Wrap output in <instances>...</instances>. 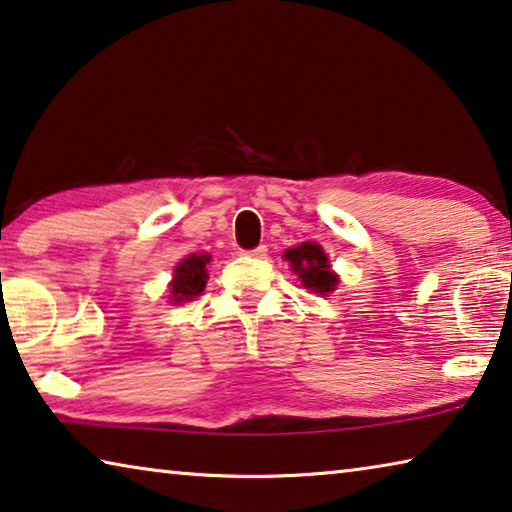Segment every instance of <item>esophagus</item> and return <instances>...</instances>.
Here are the masks:
<instances>
[{
    "instance_id": "34e87169",
    "label": "esophagus",
    "mask_w": 512,
    "mask_h": 512,
    "mask_svg": "<svg viewBox=\"0 0 512 512\" xmlns=\"http://www.w3.org/2000/svg\"><path fill=\"white\" fill-rule=\"evenodd\" d=\"M266 253H268V248L262 244V246H257V248H253V250H250V257H257V259H264L266 257Z\"/></svg>"
}]
</instances>
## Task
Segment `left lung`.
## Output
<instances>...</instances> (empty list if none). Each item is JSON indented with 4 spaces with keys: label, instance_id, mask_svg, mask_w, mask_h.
<instances>
[{
    "label": "left lung",
    "instance_id": "obj_1",
    "mask_svg": "<svg viewBox=\"0 0 512 512\" xmlns=\"http://www.w3.org/2000/svg\"><path fill=\"white\" fill-rule=\"evenodd\" d=\"M284 259L289 262L291 271L298 275L302 287L309 289L311 293L327 296V293H332L336 289V284H339V275H336L332 271V266H329L325 250L314 244V241H302L300 246L287 248Z\"/></svg>",
    "mask_w": 512,
    "mask_h": 512
}]
</instances>
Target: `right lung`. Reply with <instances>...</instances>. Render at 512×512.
<instances>
[{"mask_svg":"<svg viewBox=\"0 0 512 512\" xmlns=\"http://www.w3.org/2000/svg\"><path fill=\"white\" fill-rule=\"evenodd\" d=\"M210 255H189L173 271V280L169 282L171 287V302H189L196 296H201L205 284H207V264H210Z\"/></svg>","mask_w":512,"mask_h":512,"instance_id":"obj_1","label":"right lung"}]
</instances>
